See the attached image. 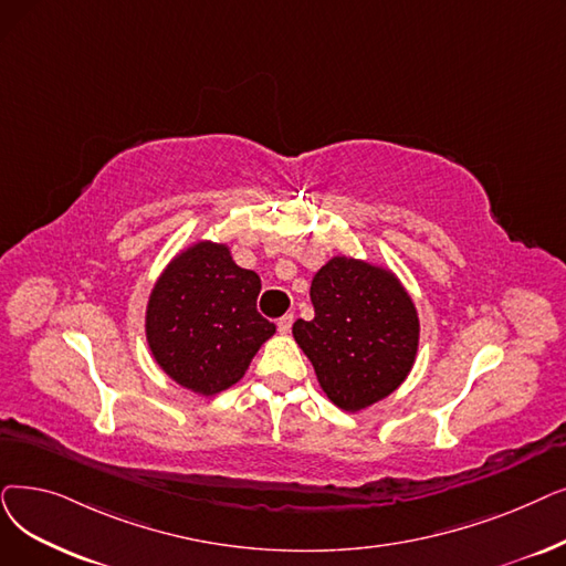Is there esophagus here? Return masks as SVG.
I'll return each mask as SVG.
<instances>
[{"mask_svg":"<svg viewBox=\"0 0 566 566\" xmlns=\"http://www.w3.org/2000/svg\"><path fill=\"white\" fill-rule=\"evenodd\" d=\"M291 326H293V314H284V316L280 318V322H277V331H280V333H289Z\"/></svg>","mask_w":566,"mask_h":566,"instance_id":"1","label":"esophagus"}]
</instances>
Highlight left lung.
Here are the masks:
<instances>
[{"instance_id": "1", "label": "left lung", "mask_w": 566, "mask_h": 566, "mask_svg": "<svg viewBox=\"0 0 566 566\" xmlns=\"http://www.w3.org/2000/svg\"><path fill=\"white\" fill-rule=\"evenodd\" d=\"M312 322L293 337L318 386L344 411H360L396 390L419 352V314L400 280L381 265L333 256L310 286Z\"/></svg>"}]
</instances>
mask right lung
<instances>
[{"instance_id": "right-lung-1", "label": "right lung", "mask_w": 566, "mask_h": 566, "mask_svg": "<svg viewBox=\"0 0 566 566\" xmlns=\"http://www.w3.org/2000/svg\"><path fill=\"white\" fill-rule=\"evenodd\" d=\"M261 280L235 265L227 244L201 240L159 275L145 335L161 370L199 396L238 384L261 344L275 335L256 312Z\"/></svg>"}]
</instances>
